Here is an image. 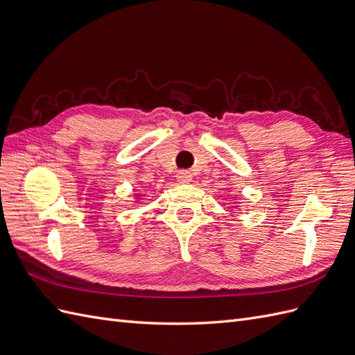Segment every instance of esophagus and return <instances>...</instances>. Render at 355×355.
Segmentation results:
<instances>
[{
    "mask_svg": "<svg viewBox=\"0 0 355 355\" xmlns=\"http://www.w3.org/2000/svg\"><path fill=\"white\" fill-rule=\"evenodd\" d=\"M176 179H178V182H180V184H189V182L192 180V175L188 170H180V171H178Z\"/></svg>",
    "mask_w": 355,
    "mask_h": 355,
    "instance_id": "obj_1",
    "label": "esophagus"
}]
</instances>
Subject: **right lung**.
Instances as JSON below:
<instances>
[{
    "label": "right lung",
    "mask_w": 355,
    "mask_h": 355,
    "mask_svg": "<svg viewBox=\"0 0 355 355\" xmlns=\"http://www.w3.org/2000/svg\"><path fill=\"white\" fill-rule=\"evenodd\" d=\"M135 200H136V201H139V196H135Z\"/></svg>",
    "instance_id": "1"
}]
</instances>
